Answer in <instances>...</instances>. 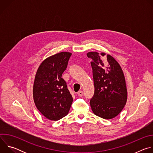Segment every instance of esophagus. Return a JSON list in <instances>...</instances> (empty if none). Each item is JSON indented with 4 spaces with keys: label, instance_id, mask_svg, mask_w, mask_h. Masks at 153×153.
<instances>
[{
    "label": "esophagus",
    "instance_id": "esophagus-1",
    "mask_svg": "<svg viewBox=\"0 0 153 153\" xmlns=\"http://www.w3.org/2000/svg\"><path fill=\"white\" fill-rule=\"evenodd\" d=\"M83 93L82 91H79L77 93V95H78V96H79V97H82V96H83Z\"/></svg>",
    "mask_w": 153,
    "mask_h": 153
}]
</instances>
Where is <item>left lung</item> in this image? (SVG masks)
Here are the masks:
<instances>
[{
	"instance_id": "left-lung-1",
	"label": "left lung",
	"mask_w": 153,
	"mask_h": 153,
	"mask_svg": "<svg viewBox=\"0 0 153 153\" xmlns=\"http://www.w3.org/2000/svg\"><path fill=\"white\" fill-rule=\"evenodd\" d=\"M86 55L92 59L94 85V94L90 100L92 111L104 119H113L122 111L127 101L122 69L112 56L105 53L89 52Z\"/></svg>"
}]
</instances>
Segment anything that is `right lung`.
Masks as SVG:
<instances>
[{
	"mask_svg": "<svg viewBox=\"0 0 153 153\" xmlns=\"http://www.w3.org/2000/svg\"><path fill=\"white\" fill-rule=\"evenodd\" d=\"M71 54L61 52L47 57L41 63L35 76L34 103L42 114L50 120L67 116L73 102L67 83L62 78Z\"/></svg>",
	"mask_w": 153,
	"mask_h": 153,
	"instance_id": "add662e5",
	"label": "right lung"
}]
</instances>
